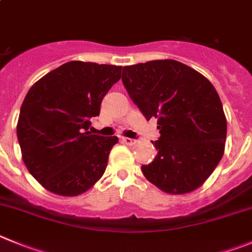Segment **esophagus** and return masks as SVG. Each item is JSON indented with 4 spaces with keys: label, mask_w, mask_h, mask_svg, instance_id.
<instances>
[{
    "label": "esophagus",
    "mask_w": 252,
    "mask_h": 252,
    "mask_svg": "<svg viewBox=\"0 0 252 252\" xmlns=\"http://www.w3.org/2000/svg\"><path fill=\"white\" fill-rule=\"evenodd\" d=\"M122 142L126 145H128V146H131V145L135 144V141H133L132 138H128V137H122Z\"/></svg>",
    "instance_id": "34e87169"
}]
</instances>
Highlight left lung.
I'll return each instance as SVG.
<instances>
[{"label": "left lung", "instance_id": "left-lung-1", "mask_svg": "<svg viewBox=\"0 0 252 252\" xmlns=\"http://www.w3.org/2000/svg\"><path fill=\"white\" fill-rule=\"evenodd\" d=\"M122 82L146 120L158 119V155L141 167L145 177L171 195L200 188L225 151L227 122L215 87L175 60L125 66Z\"/></svg>", "mask_w": 252, "mask_h": 252}]
</instances>
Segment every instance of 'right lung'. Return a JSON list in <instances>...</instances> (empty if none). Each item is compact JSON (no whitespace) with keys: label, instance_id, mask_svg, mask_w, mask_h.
Instances as JSON below:
<instances>
[{"label":"right lung","instance_id":"1","mask_svg":"<svg viewBox=\"0 0 252 252\" xmlns=\"http://www.w3.org/2000/svg\"><path fill=\"white\" fill-rule=\"evenodd\" d=\"M121 66L71 61L37 81L21 106L17 138L30 174L60 196L81 195L102 177L116 136L89 131Z\"/></svg>","mask_w":252,"mask_h":252}]
</instances>
